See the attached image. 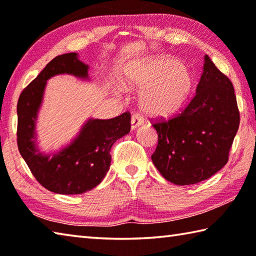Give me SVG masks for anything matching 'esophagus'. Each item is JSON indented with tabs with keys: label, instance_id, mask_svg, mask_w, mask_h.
Returning a JSON list of instances; mask_svg holds the SVG:
<instances>
[{
	"label": "esophagus",
	"instance_id": "obj_1",
	"mask_svg": "<svg viewBox=\"0 0 256 256\" xmlns=\"http://www.w3.org/2000/svg\"><path fill=\"white\" fill-rule=\"evenodd\" d=\"M142 122H144V119L140 114H134L132 116V129H136L137 127H140V126L142 124Z\"/></svg>",
	"mask_w": 256,
	"mask_h": 256
}]
</instances>
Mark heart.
Returning a JSON list of instances; mask_svg holds the SVG:
<instances>
[{
	"instance_id": "1",
	"label": "heart",
	"mask_w": 256,
	"mask_h": 256,
	"mask_svg": "<svg viewBox=\"0 0 256 256\" xmlns=\"http://www.w3.org/2000/svg\"><path fill=\"white\" fill-rule=\"evenodd\" d=\"M124 90L140 91L138 104L154 118H168L182 109L194 86V74L184 62L158 57L127 65L120 76Z\"/></svg>"
}]
</instances>
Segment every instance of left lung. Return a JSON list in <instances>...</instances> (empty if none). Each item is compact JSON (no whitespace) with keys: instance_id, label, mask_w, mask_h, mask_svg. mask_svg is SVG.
Returning a JSON list of instances; mask_svg holds the SVG:
<instances>
[{"instance_id":"8db88e82","label":"left lung","mask_w":256,"mask_h":256,"mask_svg":"<svg viewBox=\"0 0 256 256\" xmlns=\"http://www.w3.org/2000/svg\"><path fill=\"white\" fill-rule=\"evenodd\" d=\"M238 126L232 83L206 55L200 82L189 106L174 118L153 124L158 142L152 160L174 184L207 180L226 165Z\"/></svg>"}]
</instances>
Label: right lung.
Masks as SVG:
<instances>
[{
  "label": "right lung",
  "mask_w": 256,
  "mask_h": 256,
  "mask_svg": "<svg viewBox=\"0 0 256 256\" xmlns=\"http://www.w3.org/2000/svg\"><path fill=\"white\" fill-rule=\"evenodd\" d=\"M88 65L76 52L54 58L20 94L18 101V148L31 173L47 190L80 194L100 184L111 164L112 145L130 132V114L112 119H88L73 140L60 150L44 154L38 148L36 122L47 80L68 74L88 80Z\"/></svg>",
  "instance_id": "1"
}]
</instances>
